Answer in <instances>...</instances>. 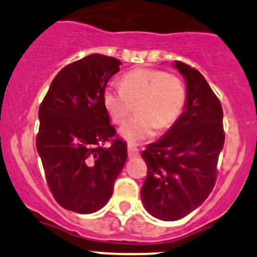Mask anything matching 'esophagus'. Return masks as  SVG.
Instances as JSON below:
<instances>
[{"label": "esophagus", "mask_w": 257, "mask_h": 257, "mask_svg": "<svg viewBox=\"0 0 257 257\" xmlns=\"http://www.w3.org/2000/svg\"><path fill=\"white\" fill-rule=\"evenodd\" d=\"M128 156L129 158H135L139 156V149L133 144H129L128 145Z\"/></svg>", "instance_id": "obj_1"}]
</instances>
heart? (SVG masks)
Returning <instances> with one entry per match:
<instances>
[{
  "instance_id": "1",
  "label": "heart",
  "mask_w": 257,
  "mask_h": 257,
  "mask_svg": "<svg viewBox=\"0 0 257 257\" xmlns=\"http://www.w3.org/2000/svg\"><path fill=\"white\" fill-rule=\"evenodd\" d=\"M186 98L182 79L157 69L133 70L120 79V88L107 85L102 91V104L116 124L129 118L135 105L138 114L120 131L129 143L152 138L156 128L172 126L184 111Z\"/></svg>"
}]
</instances>
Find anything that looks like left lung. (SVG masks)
<instances>
[{"instance_id": "obj_1", "label": "left lung", "mask_w": 257, "mask_h": 257, "mask_svg": "<svg viewBox=\"0 0 257 257\" xmlns=\"http://www.w3.org/2000/svg\"><path fill=\"white\" fill-rule=\"evenodd\" d=\"M187 85L186 110L170 131L141 153L147 176L141 199L152 216L185 217L213 191L223 144V112L219 98L198 70L175 61Z\"/></svg>"}]
</instances>
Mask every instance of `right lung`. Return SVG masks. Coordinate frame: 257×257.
<instances>
[{
    "instance_id": "1",
    "label": "right lung",
    "mask_w": 257,
    "mask_h": 257,
    "mask_svg": "<svg viewBox=\"0 0 257 257\" xmlns=\"http://www.w3.org/2000/svg\"><path fill=\"white\" fill-rule=\"evenodd\" d=\"M119 64L91 54L66 65L38 110L36 146L47 185L59 204L75 213H95L108 202L128 157L126 143L102 104V91Z\"/></svg>"
}]
</instances>
